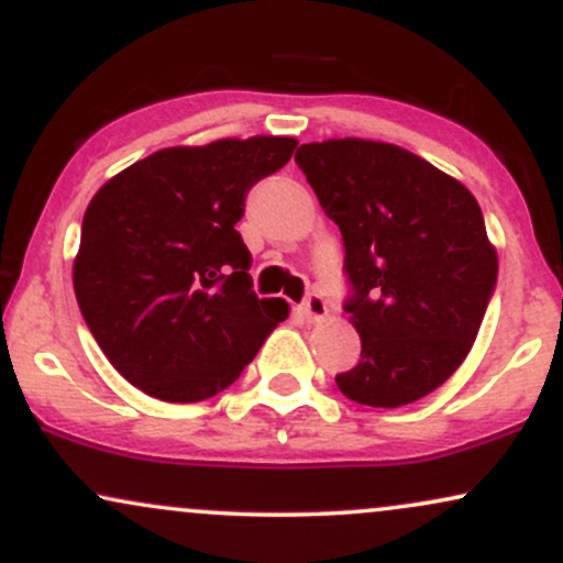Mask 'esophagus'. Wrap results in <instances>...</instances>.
I'll return each instance as SVG.
<instances>
[{
  "mask_svg": "<svg viewBox=\"0 0 563 563\" xmlns=\"http://www.w3.org/2000/svg\"><path fill=\"white\" fill-rule=\"evenodd\" d=\"M301 312H303V318L307 320H322L328 314V303H325V299H322L320 294H309L307 299H303V303H301Z\"/></svg>",
  "mask_w": 563,
  "mask_h": 563,
  "instance_id": "esophagus-1",
  "label": "esophagus"
}]
</instances>
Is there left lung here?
<instances>
[{"label": "left lung", "mask_w": 563, "mask_h": 563, "mask_svg": "<svg viewBox=\"0 0 563 563\" xmlns=\"http://www.w3.org/2000/svg\"><path fill=\"white\" fill-rule=\"evenodd\" d=\"M296 164L344 238V309L363 341L335 384L360 405L416 402L461 367L493 299L497 254L479 203L389 142H309Z\"/></svg>", "instance_id": "left-lung-1"}]
</instances>
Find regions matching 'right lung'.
Masks as SVG:
<instances>
[{
  "instance_id": "obj_1",
  "label": "right lung",
  "mask_w": 563,
  "mask_h": 563,
  "mask_svg": "<svg viewBox=\"0 0 563 563\" xmlns=\"http://www.w3.org/2000/svg\"><path fill=\"white\" fill-rule=\"evenodd\" d=\"M294 137L166 147L89 200L74 262L79 309L129 384L164 402L219 394L256 357L283 299H256L245 196L294 156Z\"/></svg>"
}]
</instances>
